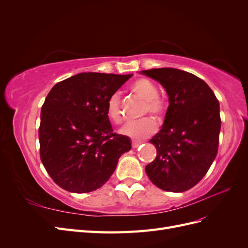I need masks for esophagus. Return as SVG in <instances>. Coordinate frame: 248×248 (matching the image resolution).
Listing matches in <instances>:
<instances>
[{
  "label": "esophagus",
  "mask_w": 248,
  "mask_h": 248,
  "mask_svg": "<svg viewBox=\"0 0 248 248\" xmlns=\"http://www.w3.org/2000/svg\"><path fill=\"white\" fill-rule=\"evenodd\" d=\"M141 144H142V141H140V140H132V148L133 149H137Z\"/></svg>",
  "instance_id": "obj_1"
}]
</instances>
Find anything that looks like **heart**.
<instances>
[{"instance_id": "obj_1", "label": "heart", "mask_w": 248, "mask_h": 248, "mask_svg": "<svg viewBox=\"0 0 248 248\" xmlns=\"http://www.w3.org/2000/svg\"><path fill=\"white\" fill-rule=\"evenodd\" d=\"M131 91L137 94L141 99L146 101L144 114L150 112L156 119H161L167 108L166 100L158 95V88L152 80L145 78H138L131 84ZM107 116L109 121L119 124L122 121V112L120 108V96L118 93H114L109 96L107 102ZM157 125L152 118H144L139 121H131L126 123L120 133L125 137L131 139L140 140L145 139L156 131Z\"/></svg>"}]
</instances>
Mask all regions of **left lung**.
<instances>
[{"mask_svg": "<svg viewBox=\"0 0 248 248\" xmlns=\"http://www.w3.org/2000/svg\"><path fill=\"white\" fill-rule=\"evenodd\" d=\"M166 89L169 108L158 133L149 141L157 150L146 172L158 188L183 192L197 185L217 155L219 102L206 82L175 68L142 70Z\"/></svg>", "mask_w": 248, "mask_h": 248, "instance_id": "1", "label": "left lung"}]
</instances>
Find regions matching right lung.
<instances>
[{
  "mask_svg": "<svg viewBox=\"0 0 248 248\" xmlns=\"http://www.w3.org/2000/svg\"><path fill=\"white\" fill-rule=\"evenodd\" d=\"M131 77L81 72L47 94L40 115V158L61 188L74 193L100 188L130 151V139L112 130L107 102Z\"/></svg>",
  "mask_w": 248,
  "mask_h": 248,
  "instance_id": "right-lung-1",
  "label": "right lung"
}]
</instances>
